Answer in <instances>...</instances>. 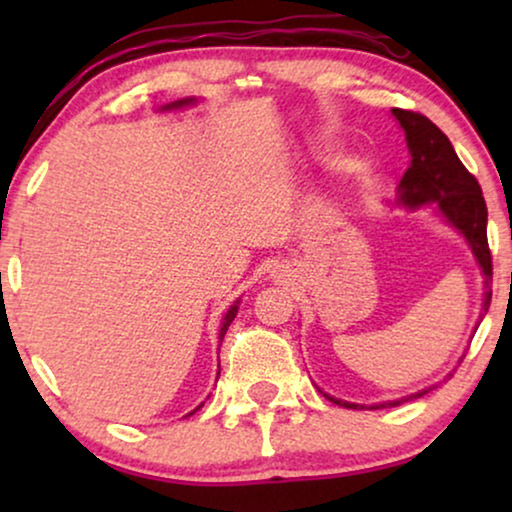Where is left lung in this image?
I'll list each match as a JSON object with an SVG mask.
<instances>
[{
  "label": "left lung",
  "instance_id": "8db88e82",
  "mask_svg": "<svg viewBox=\"0 0 512 512\" xmlns=\"http://www.w3.org/2000/svg\"><path fill=\"white\" fill-rule=\"evenodd\" d=\"M391 114L398 118V123L405 130L412 156L408 172L401 179V202L408 207L433 202L440 209V214L464 233L482 272H485L487 293L482 310L487 312L489 303H492V289H489V282H492V251H489L487 242V205L485 198H482L478 179L466 170L457 153H454L450 139L436 123L410 109H391ZM429 391L431 389L417 391V394L401 398V401L370 405V408H387V405L391 408V405L412 401V398L429 394ZM324 396L331 403L342 405V408H366V405L338 401V398L328 394Z\"/></svg>",
  "mask_w": 512,
  "mask_h": 512
}]
</instances>
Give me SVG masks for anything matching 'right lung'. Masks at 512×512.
Returning a JSON list of instances; mask_svg holds the SVG:
<instances>
[{
  "label": "right lung",
  "instance_id": "1",
  "mask_svg": "<svg viewBox=\"0 0 512 512\" xmlns=\"http://www.w3.org/2000/svg\"><path fill=\"white\" fill-rule=\"evenodd\" d=\"M191 100H179V102H174V104H167V107H181V104H188ZM235 314H237V303L230 307L228 310V314H226V319H223V326H221V333H219V340H223V335H226V331H228V326H230V321L235 319ZM193 415V412H191Z\"/></svg>",
  "mask_w": 512,
  "mask_h": 512
}]
</instances>
